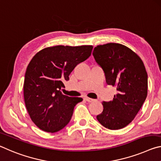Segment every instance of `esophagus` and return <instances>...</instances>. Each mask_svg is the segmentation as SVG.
Masks as SVG:
<instances>
[{
    "instance_id": "1",
    "label": "esophagus",
    "mask_w": 161,
    "mask_h": 161,
    "mask_svg": "<svg viewBox=\"0 0 161 161\" xmlns=\"http://www.w3.org/2000/svg\"><path fill=\"white\" fill-rule=\"evenodd\" d=\"M84 100H85V101H86L87 102H90V103L95 101L94 99L91 98H88V97H85V98H84Z\"/></svg>"
}]
</instances>
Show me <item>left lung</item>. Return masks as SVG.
I'll use <instances>...</instances> for the list:
<instances>
[{"instance_id":"left-lung-1","label":"left lung","mask_w":161,"mask_h":161,"mask_svg":"<svg viewBox=\"0 0 161 161\" xmlns=\"http://www.w3.org/2000/svg\"><path fill=\"white\" fill-rule=\"evenodd\" d=\"M93 55L103 70L108 85L116 87L113 100L102 103L97 120L105 128L118 130L132 122L147 94V75L141 58L120 43L97 46Z\"/></svg>"}]
</instances>
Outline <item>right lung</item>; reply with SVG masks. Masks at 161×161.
<instances>
[{
  "label": "right lung",
  "mask_w": 161,
  "mask_h": 161,
  "mask_svg": "<svg viewBox=\"0 0 161 161\" xmlns=\"http://www.w3.org/2000/svg\"><path fill=\"white\" fill-rule=\"evenodd\" d=\"M92 46L48 47L33 56L26 69L23 96L31 119L41 130L58 132L71 119L75 105L83 99L63 95V81L78 63L91 56Z\"/></svg>",
  "instance_id": "1"
}]
</instances>
